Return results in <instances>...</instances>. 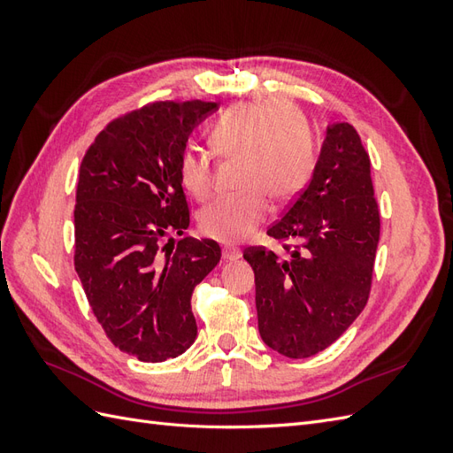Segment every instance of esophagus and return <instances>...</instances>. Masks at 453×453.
Listing matches in <instances>:
<instances>
[{
  "label": "esophagus",
  "instance_id": "34e87169",
  "mask_svg": "<svg viewBox=\"0 0 453 453\" xmlns=\"http://www.w3.org/2000/svg\"><path fill=\"white\" fill-rule=\"evenodd\" d=\"M242 257L240 248H234V245H225L223 248V258L225 260H236Z\"/></svg>",
  "mask_w": 453,
  "mask_h": 453
}]
</instances>
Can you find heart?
<instances>
[{"label": "heart", "instance_id": "1", "mask_svg": "<svg viewBox=\"0 0 453 453\" xmlns=\"http://www.w3.org/2000/svg\"><path fill=\"white\" fill-rule=\"evenodd\" d=\"M217 153L245 160L242 196L215 198L198 213L205 236L234 243L248 238L265 221L273 200H287L304 188L313 168L308 127L291 109L278 102L243 104L219 119L211 130ZM180 183L190 196L203 200L211 190L210 158L187 147L177 162Z\"/></svg>", "mask_w": 453, "mask_h": 453}]
</instances>
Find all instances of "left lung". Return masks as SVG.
Masks as SVG:
<instances>
[{"label": "left lung", "mask_w": 453, "mask_h": 453, "mask_svg": "<svg viewBox=\"0 0 453 453\" xmlns=\"http://www.w3.org/2000/svg\"><path fill=\"white\" fill-rule=\"evenodd\" d=\"M268 236L300 245L285 260L266 248L243 251L255 272L258 333L273 351L306 359L346 333L372 283L380 211L370 158L349 122L326 125L308 187Z\"/></svg>", "instance_id": "obj_1"}]
</instances>
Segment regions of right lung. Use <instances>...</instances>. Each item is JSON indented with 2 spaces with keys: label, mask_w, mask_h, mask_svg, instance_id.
<instances>
[{
  "label": "right lung",
  "mask_w": 453,
  "mask_h": 453,
  "mask_svg": "<svg viewBox=\"0 0 453 453\" xmlns=\"http://www.w3.org/2000/svg\"><path fill=\"white\" fill-rule=\"evenodd\" d=\"M213 102H160L96 135L81 162L75 270L107 338L143 363L173 359L195 344V287L221 260L213 240L183 238L162 255L168 232L190 219L177 175L188 135Z\"/></svg>",
  "instance_id": "obj_1"
}]
</instances>
